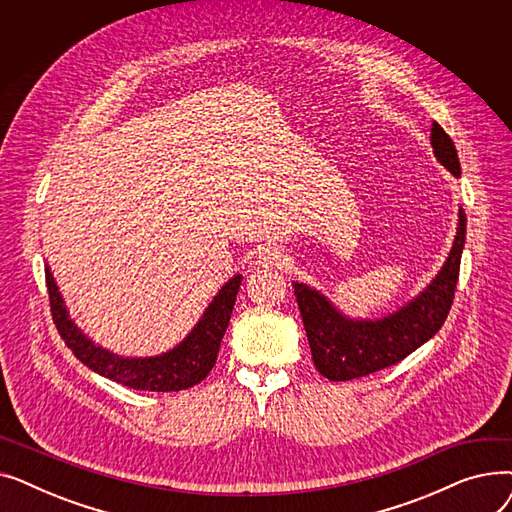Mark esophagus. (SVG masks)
<instances>
[{"instance_id": "esophagus-1", "label": "esophagus", "mask_w": 512, "mask_h": 512, "mask_svg": "<svg viewBox=\"0 0 512 512\" xmlns=\"http://www.w3.org/2000/svg\"><path fill=\"white\" fill-rule=\"evenodd\" d=\"M259 263L261 265H272L278 267L284 263V253L278 247H263L259 251Z\"/></svg>"}]
</instances>
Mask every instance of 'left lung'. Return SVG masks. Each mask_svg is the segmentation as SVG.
<instances>
[{
  "label": "left lung",
  "mask_w": 512,
  "mask_h": 512,
  "mask_svg": "<svg viewBox=\"0 0 512 512\" xmlns=\"http://www.w3.org/2000/svg\"><path fill=\"white\" fill-rule=\"evenodd\" d=\"M432 147L440 164L459 178V155H456L452 139L438 122L432 124ZM465 232L467 218L461 209L459 232H456L442 272L411 305L380 321L346 319L319 292L294 282V297L299 303L315 369L332 382L365 378L369 373L407 359L423 342L432 338L444 326L454 301Z\"/></svg>",
  "instance_id": "obj_1"
}]
</instances>
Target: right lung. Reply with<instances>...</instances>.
Listing matches in <instances>:
<instances>
[{"label": "right lung", "instance_id": "add662e5", "mask_svg": "<svg viewBox=\"0 0 512 512\" xmlns=\"http://www.w3.org/2000/svg\"><path fill=\"white\" fill-rule=\"evenodd\" d=\"M45 282L53 324H56L62 340L78 361H83L89 369L103 375V378H110L132 390L178 392L203 382L215 361H218L220 342L230 324L242 276H234L220 290L218 297L207 307L197 328L186 336L182 344H178L174 351L166 355L151 359H122L103 351L101 346H95L68 319L58 286L53 282L49 270H45Z\"/></svg>", "mask_w": 512, "mask_h": 512}]
</instances>
